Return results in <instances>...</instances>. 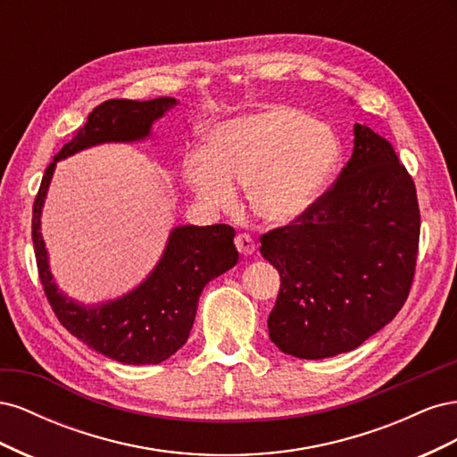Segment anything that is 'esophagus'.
I'll use <instances>...</instances> for the list:
<instances>
[{"label": "esophagus", "mask_w": 457, "mask_h": 457, "mask_svg": "<svg viewBox=\"0 0 457 457\" xmlns=\"http://www.w3.org/2000/svg\"><path fill=\"white\" fill-rule=\"evenodd\" d=\"M234 244H237V247H238V252L244 255V257H247V255H253V252H255V242H253V238L250 237V234H238L237 238H234Z\"/></svg>", "instance_id": "obj_1"}]
</instances>
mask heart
Returning <instances> with one entry per match:
<instances>
[{
    "mask_svg": "<svg viewBox=\"0 0 457 457\" xmlns=\"http://www.w3.org/2000/svg\"><path fill=\"white\" fill-rule=\"evenodd\" d=\"M337 137L289 106H267L220 121L204 152L185 160V183L200 202L230 210L245 185L252 212L270 225H289L322 196L339 165Z\"/></svg>",
    "mask_w": 457,
    "mask_h": 457,
    "instance_id": "obj_1",
    "label": "heart"
}]
</instances>
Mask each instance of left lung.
Instances as JSON below:
<instances>
[{"instance_id": "1", "label": "left lung", "mask_w": 457, "mask_h": 457, "mask_svg": "<svg viewBox=\"0 0 457 457\" xmlns=\"http://www.w3.org/2000/svg\"><path fill=\"white\" fill-rule=\"evenodd\" d=\"M418 244L416 185L391 143L354 123L353 156L334 187L261 238L282 280L270 341L307 361L356 349L403 309Z\"/></svg>"}]
</instances>
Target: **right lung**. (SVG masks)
<instances>
[{
  "instance_id": "add662e5",
  "label": "right lung",
  "mask_w": 457,
  "mask_h": 457,
  "mask_svg": "<svg viewBox=\"0 0 457 457\" xmlns=\"http://www.w3.org/2000/svg\"><path fill=\"white\" fill-rule=\"evenodd\" d=\"M177 101L112 99L96 106L84 128L47 165L34 200L32 240L41 286L59 322L89 349L121 364H160L183 347L195 324L198 299L207 282L238 262L234 228L228 225H183L170 232L168 244L146 278L121 297L84 305L62 294L49 269L41 238V210L59 160L103 143H135L150 137L152 123Z\"/></svg>"
}]
</instances>
